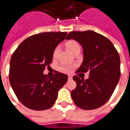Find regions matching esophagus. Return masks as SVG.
<instances>
[{
    "label": "esophagus",
    "mask_w": 130,
    "mask_h": 130,
    "mask_svg": "<svg viewBox=\"0 0 130 130\" xmlns=\"http://www.w3.org/2000/svg\"><path fill=\"white\" fill-rule=\"evenodd\" d=\"M68 78H69V80H71V79H72V75H68Z\"/></svg>",
    "instance_id": "1"
}]
</instances>
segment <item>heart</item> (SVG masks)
<instances>
[{
    "label": "heart",
    "mask_w": 130,
    "mask_h": 130,
    "mask_svg": "<svg viewBox=\"0 0 130 130\" xmlns=\"http://www.w3.org/2000/svg\"><path fill=\"white\" fill-rule=\"evenodd\" d=\"M65 46L67 47V48L69 50L70 52L71 53H74V52L77 50H79L80 49V45L78 43V42H76L75 40H69L65 42ZM58 52V48L56 47V48L53 51V53H52V56H53V58L56 57V56L57 55ZM60 70L61 71H63L64 73H69L72 70V67H70V66H63V67H60Z\"/></svg>",
    "instance_id": "heart-1"
}]
</instances>
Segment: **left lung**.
Instances as JSON below:
<instances>
[{
  "instance_id": "obj_1",
  "label": "left lung",
  "mask_w": 130,
  "mask_h": 130,
  "mask_svg": "<svg viewBox=\"0 0 130 130\" xmlns=\"http://www.w3.org/2000/svg\"><path fill=\"white\" fill-rule=\"evenodd\" d=\"M67 39L78 41L83 49V61L76 73L89 71V78L73 77L76 87L71 94L75 104L83 110H93L111 98L120 77V59L107 38L93 31H71Z\"/></svg>"
}]
</instances>
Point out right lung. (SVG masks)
<instances>
[{
  "mask_svg": "<svg viewBox=\"0 0 130 130\" xmlns=\"http://www.w3.org/2000/svg\"><path fill=\"white\" fill-rule=\"evenodd\" d=\"M67 32H44L35 34L20 43L12 55L9 79L21 103L35 111L51 108L58 91L67 82L68 75L56 72L50 78L43 74L52 62V53L65 39Z\"/></svg>",
  "mask_w": 130,
  "mask_h": 130,
  "instance_id": "right-lung-1",
  "label": "right lung"
}]
</instances>
